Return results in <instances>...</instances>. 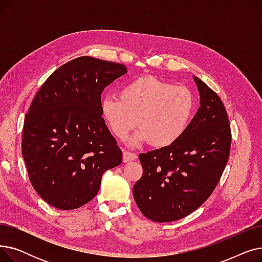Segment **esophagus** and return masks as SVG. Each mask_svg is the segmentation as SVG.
I'll use <instances>...</instances> for the list:
<instances>
[{"label":"esophagus","mask_w":262,"mask_h":262,"mask_svg":"<svg viewBox=\"0 0 262 262\" xmlns=\"http://www.w3.org/2000/svg\"><path fill=\"white\" fill-rule=\"evenodd\" d=\"M137 158V155L133 152H129V150L124 149L123 150V161L124 162H128L132 160H135Z\"/></svg>","instance_id":"34e87169"}]
</instances>
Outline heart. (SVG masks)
<instances>
[{
	"mask_svg": "<svg viewBox=\"0 0 262 262\" xmlns=\"http://www.w3.org/2000/svg\"><path fill=\"white\" fill-rule=\"evenodd\" d=\"M194 112L195 99L188 88L153 76L127 82L119 98L107 96L101 104L102 117L118 139H126L137 125L139 133L133 142L147 140L155 147L168 146L180 139Z\"/></svg>",
	"mask_w": 262,
	"mask_h": 262,
	"instance_id": "heart-1",
	"label": "heart"
}]
</instances>
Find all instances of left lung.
<instances>
[{
	"instance_id": "8db88e82",
	"label": "left lung",
	"mask_w": 262,
	"mask_h": 262,
	"mask_svg": "<svg viewBox=\"0 0 262 262\" xmlns=\"http://www.w3.org/2000/svg\"><path fill=\"white\" fill-rule=\"evenodd\" d=\"M201 106L188 129L171 145L147 153L133 189L137 206L154 222L177 221L211 195L229 158L231 130L219 95L194 76Z\"/></svg>"
}]
</instances>
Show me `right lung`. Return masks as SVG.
Segmentation results:
<instances>
[{"label":"right lung","mask_w":262,"mask_h":262,"mask_svg":"<svg viewBox=\"0 0 262 262\" xmlns=\"http://www.w3.org/2000/svg\"><path fill=\"white\" fill-rule=\"evenodd\" d=\"M125 73L122 63L77 57L54 71L33 99L22 156L34 189L53 207L84 206L99 192L103 173L122 162L102 117L101 95Z\"/></svg>","instance_id":"obj_1"}]
</instances>
